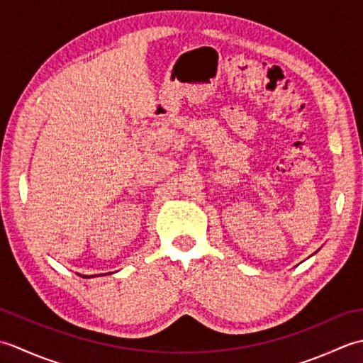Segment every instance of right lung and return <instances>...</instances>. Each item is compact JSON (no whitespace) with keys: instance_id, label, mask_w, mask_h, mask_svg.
Returning <instances> with one entry per match:
<instances>
[{"instance_id":"1","label":"right lung","mask_w":363,"mask_h":363,"mask_svg":"<svg viewBox=\"0 0 363 363\" xmlns=\"http://www.w3.org/2000/svg\"><path fill=\"white\" fill-rule=\"evenodd\" d=\"M81 276V274H79ZM82 277H94V276H82Z\"/></svg>"}]
</instances>
